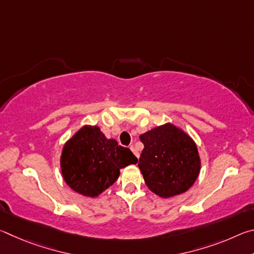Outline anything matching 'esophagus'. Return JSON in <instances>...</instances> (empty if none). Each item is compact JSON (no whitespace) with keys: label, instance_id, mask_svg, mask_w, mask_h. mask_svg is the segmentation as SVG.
I'll list each match as a JSON object with an SVG mask.
<instances>
[{"label":"esophagus","instance_id":"1","mask_svg":"<svg viewBox=\"0 0 254 254\" xmlns=\"http://www.w3.org/2000/svg\"><path fill=\"white\" fill-rule=\"evenodd\" d=\"M130 149H131V151L133 152V153H134V156L137 158V159H139V157H140V154H139V152H137L136 151V150H135V147H134V145H131V147H130Z\"/></svg>","mask_w":254,"mask_h":254}]
</instances>
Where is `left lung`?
Segmentation results:
<instances>
[{
	"label": "left lung",
	"mask_w": 254,
	"mask_h": 254,
	"mask_svg": "<svg viewBox=\"0 0 254 254\" xmlns=\"http://www.w3.org/2000/svg\"><path fill=\"white\" fill-rule=\"evenodd\" d=\"M144 149L137 166L148 188L161 198L186 192L200 171V157L192 137L173 123L141 134Z\"/></svg>",
	"instance_id": "obj_1"
}]
</instances>
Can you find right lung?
Instances as JSON below:
<instances>
[{"instance_id": "1", "label": "right lung", "mask_w": 254, "mask_h": 254, "mask_svg": "<svg viewBox=\"0 0 254 254\" xmlns=\"http://www.w3.org/2000/svg\"><path fill=\"white\" fill-rule=\"evenodd\" d=\"M136 162L130 149L107 139L100 127L84 126L64 144L60 169L72 190L95 198L117 182L120 169Z\"/></svg>"}]
</instances>
